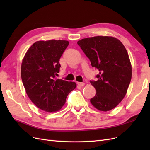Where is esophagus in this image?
<instances>
[{
	"label": "esophagus",
	"instance_id": "esophagus-1",
	"mask_svg": "<svg viewBox=\"0 0 150 150\" xmlns=\"http://www.w3.org/2000/svg\"><path fill=\"white\" fill-rule=\"evenodd\" d=\"M77 84L79 86H84L85 85V83H84V82H77Z\"/></svg>",
	"mask_w": 150,
	"mask_h": 150
}]
</instances>
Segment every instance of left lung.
Listing matches in <instances>:
<instances>
[{
    "label": "left lung",
    "instance_id": "left-lung-1",
    "mask_svg": "<svg viewBox=\"0 0 150 150\" xmlns=\"http://www.w3.org/2000/svg\"><path fill=\"white\" fill-rule=\"evenodd\" d=\"M77 44L99 71L98 80L90 82L96 90L90 99L91 104L99 111L113 109L125 97L132 79V64L126 47L110 36L86 38Z\"/></svg>",
    "mask_w": 150,
    "mask_h": 150
}]
</instances>
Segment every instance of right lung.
Returning a JSON list of instances; mask_svg holds the SVG:
<instances>
[{"instance_id":"1","label":"right lung","mask_w":150,"mask_h":150,"mask_svg":"<svg viewBox=\"0 0 150 150\" xmlns=\"http://www.w3.org/2000/svg\"><path fill=\"white\" fill-rule=\"evenodd\" d=\"M69 42L39 40L28 50L21 64V78L26 94L39 109L49 113L60 110L66 97L76 88L75 82L56 79L59 60Z\"/></svg>"}]
</instances>
